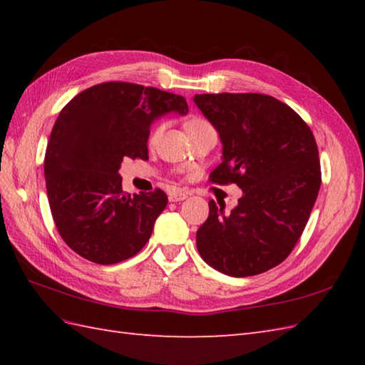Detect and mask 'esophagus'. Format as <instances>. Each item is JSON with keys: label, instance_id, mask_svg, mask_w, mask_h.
I'll list each match as a JSON object with an SVG mask.
<instances>
[{"label": "esophagus", "instance_id": "obj_1", "mask_svg": "<svg viewBox=\"0 0 365 365\" xmlns=\"http://www.w3.org/2000/svg\"><path fill=\"white\" fill-rule=\"evenodd\" d=\"M188 199V192H183V191H178L174 190L169 192V202H182V200Z\"/></svg>", "mask_w": 365, "mask_h": 365}]
</instances>
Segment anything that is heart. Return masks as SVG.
Here are the masks:
<instances>
[{
    "mask_svg": "<svg viewBox=\"0 0 365 365\" xmlns=\"http://www.w3.org/2000/svg\"><path fill=\"white\" fill-rule=\"evenodd\" d=\"M202 122H205V120H204V119H199V118H191L190 120H187V123H185V127L191 128V127L199 125V123H202ZM161 130H163V125H157V127H155V128L150 131V141H155V139H157V138L160 136Z\"/></svg>",
    "mask_w": 365,
    "mask_h": 365,
    "instance_id": "b5f03b06",
    "label": "heart"
}]
</instances>
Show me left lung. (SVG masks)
<instances>
[{"mask_svg":"<svg viewBox=\"0 0 365 365\" xmlns=\"http://www.w3.org/2000/svg\"><path fill=\"white\" fill-rule=\"evenodd\" d=\"M196 106L218 131L221 165L215 183H237L243 195L230 213L208 202L196 234L208 265L234 277L274 268L299 240L319 196V149L307 123L289 105L263 94H202Z\"/></svg>","mask_w":365,"mask_h":365,"instance_id":"obj_1","label":"left lung"}]
</instances>
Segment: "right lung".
<instances>
[{
  "instance_id": "1",
  "label": "right lung",
  "mask_w": 365,
  "mask_h": 365,
  "mask_svg": "<svg viewBox=\"0 0 365 365\" xmlns=\"http://www.w3.org/2000/svg\"><path fill=\"white\" fill-rule=\"evenodd\" d=\"M169 113L188 114L187 100L115 81L80 92L59 113L45 152L46 195L59 235L81 257L113 265L149 242L168 196H130L119 169L127 157L149 158L150 125Z\"/></svg>"
}]
</instances>
